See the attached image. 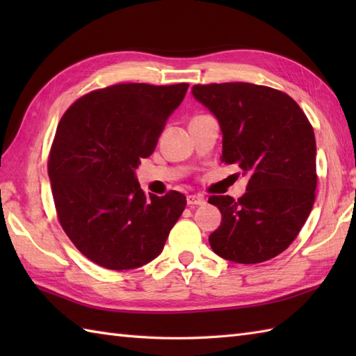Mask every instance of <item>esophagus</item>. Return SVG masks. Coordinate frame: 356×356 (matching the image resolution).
Returning a JSON list of instances; mask_svg holds the SVG:
<instances>
[{"instance_id":"esophagus-1","label":"esophagus","mask_w":356,"mask_h":356,"mask_svg":"<svg viewBox=\"0 0 356 356\" xmlns=\"http://www.w3.org/2000/svg\"><path fill=\"white\" fill-rule=\"evenodd\" d=\"M186 203L190 207H202V205H205L207 200L202 194H190L186 197Z\"/></svg>"}]
</instances>
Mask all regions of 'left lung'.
<instances>
[{
	"mask_svg": "<svg viewBox=\"0 0 356 356\" xmlns=\"http://www.w3.org/2000/svg\"><path fill=\"white\" fill-rule=\"evenodd\" d=\"M193 95L218 119L222 162L237 163L249 176L240 199H208L222 213V225L209 236V245L217 255L236 263L274 259L297 238L314 207V128L289 95L266 86L197 84Z\"/></svg>",
	"mask_w": 356,
	"mask_h": 356,
	"instance_id": "1",
	"label": "left lung"
}]
</instances>
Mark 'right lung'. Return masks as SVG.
<instances>
[{
	"mask_svg": "<svg viewBox=\"0 0 356 356\" xmlns=\"http://www.w3.org/2000/svg\"><path fill=\"white\" fill-rule=\"evenodd\" d=\"M190 84H116L74 101L56 128L49 177L58 220L88 260L134 269L162 252L186 197L145 195L134 176Z\"/></svg>",
	"mask_w": 356,
	"mask_h": 356,
	"instance_id": "1",
	"label": "right lung"
}]
</instances>
